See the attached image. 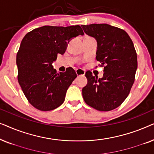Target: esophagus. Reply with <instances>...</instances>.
Masks as SVG:
<instances>
[{
  "label": "esophagus",
  "instance_id": "obj_1",
  "mask_svg": "<svg viewBox=\"0 0 154 154\" xmlns=\"http://www.w3.org/2000/svg\"><path fill=\"white\" fill-rule=\"evenodd\" d=\"M75 73H76L78 76L79 75H84L85 74V71L82 69H78L75 70Z\"/></svg>",
  "mask_w": 154,
  "mask_h": 154
}]
</instances>
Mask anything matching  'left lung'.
<instances>
[{"label": "left lung", "instance_id": "8db88e82", "mask_svg": "<svg viewBox=\"0 0 154 154\" xmlns=\"http://www.w3.org/2000/svg\"><path fill=\"white\" fill-rule=\"evenodd\" d=\"M86 34L97 42L96 59L104 67L102 79L85 73L88 84L82 90L85 102L101 111L119 106L127 98L134 81L137 57L125 31L107 24L82 25Z\"/></svg>", "mask_w": 154, "mask_h": 154}]
</instances>
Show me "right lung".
<instances>
[{
  "instance_id": "obj_1",
  "label": "right lung",
  "mask_w": 154,
  "mask_h": 154,
  "mask_svg": "<svg viewBox=\"0 0 154 154\" xmlns=\"http://www.w3.org/2000/svg\"><path fill=\"white\" fill-rule=\"evenodd\" d=\"M84 33L79 25L43 26L27 33L17 54L18 82L29 102L40 111H51L64 102L77 74L69 67L57 73L52 62L63 54L73 38Z\"/></svg>"
}]
</instances>
